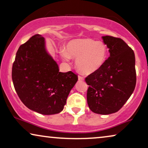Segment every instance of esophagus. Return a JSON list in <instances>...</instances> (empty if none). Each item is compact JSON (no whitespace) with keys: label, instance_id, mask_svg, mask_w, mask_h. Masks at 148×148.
<instances>
[{"label":"esophagus","instance_id":"obj_1","mask_svg":"<svg viewBox=\"0 0 148 148\" xmlns=\"http://www.w3.org/2000/svg\"><path fill=\"white\" fill-rule=\"evenodd\" d=\"M78 79H79V81H84V77H83L79 75L78 76Z\"/></svg>","mask_w":148,"mask_h":148}]
</instances>
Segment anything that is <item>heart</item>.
<instances>
[{"instance_id": "1", "label": "heart", "mask_w": 148, "mask_h": 148, "mask_svg": "<svg viewBox=\"0 0 148 148\" xmlns=\"http://www.w3.org/2000/svg\"><path fill=\"white\" fill-rule=\"evenodd\" d=\"M65 60L76 58L77 69L85 75L96 72L106 62L108 48L100 41L89 38H79L71 40L66 45L65 50L60 51Z\"/></svg>"}]
</instances>
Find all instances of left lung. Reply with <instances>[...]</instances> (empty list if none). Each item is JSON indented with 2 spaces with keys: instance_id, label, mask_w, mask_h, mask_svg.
<instances>
[{
  "instance_id": "left-lung-1",
  "label": "left lung",
  "mask_w": 148,
  "mask_h": 148,
  "mask_svg": "<svg viewBox=\"0 0 148 148\" xmlns=\"http://www.w3.org/2000/svg\"><path fill=\"white\" fill-rule=\"evenodd\" d=\"M102 38L110 57L100 69L86 78L89 86L87 101L92 112L110 114L120 110L135 90V58L133 50L121 38Z\"/></svg>"
}]
</instances>
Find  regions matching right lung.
<instances>
[{
	"label": "right lung",
	"instance_id": "obj_1",
	"mask_svg": "<svg viewBox=\"0 0 148 148\" xmlns=\"http://www.w3.org/2000/svg\"><path fill=\"white\" fill-rule=\"evenodd\" d=\"M12 79L18 96L28 108L50 115L63 110L78 77L71 71L59 72L46 49L45 39L36 34L18 49Z\"/></svg>",
	"mask_w": 148,
	"mask_h": 148
}]
</instances>
